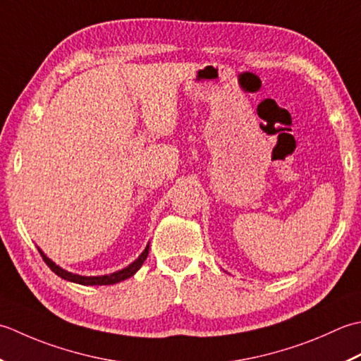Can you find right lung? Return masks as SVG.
<instances>
[{
    "instance_id": "1",
    "label": "right lung",
    "mask_w": 361,
    "mask_h": 361,
    "mask_svg": "<svg viewBox=\"0 0 361 361\" xmlns=\"http://www.w3.org/2000/svg\"><path fill=\"white\" fill-rule=\"evenodd\" d=\"M148 251H149V246H146V249L142 252V255H140L134 263H130L128 268H124L121 271H116V273L110 274V276H98V277H84V276L68 273V271L59 268L57 264L51 262L42 251H39V252L42 255V259L45 260V263L49 267V269L53 271V273H56L59 277L65 279V281L80 283V285H114V283H118L121 281H126V279H129L130 276H134L137 271L140 269V267L143 264V262L146 260V257H148Z\"/></svg>"
}]
</instances>
